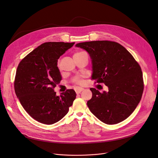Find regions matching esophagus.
Here are the masks:
<instances>
[{
    "label": "esophagus",
    "mask_w": 158,
    "mask_h": 158,
    "mask_svg": "<svg viewBox=\"0 0 158 158\" xmlns=\"http://www.w3.org/2000/svg\"><path fill=\"white\" fill-rule=\"evenodd\" d=\"M83 89H84L83 88H76V89H75V92H76V94H80L81 92H82V91Z\"/></svg>",
    "instance_id": "1"
}]
</instances>
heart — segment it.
<instances>
[{"label": "heart", "instance_id": "b5f03b06", "mask_svg": "<svg viewBox=\"0 0 158 158\" xmlns=\"http://www.w3.org/2000/svg\"><path fill=\"white\" fill-rule=\"evenodd\" d=\"M82 52H76V53L74 55H78V54H80L82 53ZM73 82L76 84H81L82 83V80H81V78L80 77H76L75 78L74 80H73Z\"/></svg>", "mask_w": 158, "mask_h": 158}]
</instances>
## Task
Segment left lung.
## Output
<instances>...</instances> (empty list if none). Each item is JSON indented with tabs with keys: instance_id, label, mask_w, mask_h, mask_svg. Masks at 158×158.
Masks as SVG:
<instances>
[{
	"instance_id": "left-lung-1",
	"label": "left lung",
	"mask_w": 158,
	"mask_h": 158,
	"mask_svg": "<svg viewBox=\"0 0 158 158\" xmlns=\"http://www.w3.org/2000/svg\"><path fill=\"white\" fill-rule=\"evenodd\" d=\"M87 51L92 60V80L103 83L107 92L90 88V111L103 123L114 125L128 118L139 103L144 80L140 66L125 47L111 41H93L76 45Z\"/></svg>"
}]
</instances>
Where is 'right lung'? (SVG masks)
I'll list each match as a JSON object with an SVG mask.
<instances>
[{
	"label": "right lung",
	"instance_id": "1",
	"mask_svg": "<svg viewBox=\"0 0 158 158\" xmlns=\"http://www.w3.org/2000/svg\"><path fill=\"white\" fill-rule=\"evenodd\" d=\"M75 43L47 42L26 55L19 63L14 90L26 111L37 121L52 125L69 112L76 94L73 89L56 95L54 88L62 77L57 61Z\"/></svg>",
	"mask_w": 158,
	"mask_h": 158
}]
</instances>
